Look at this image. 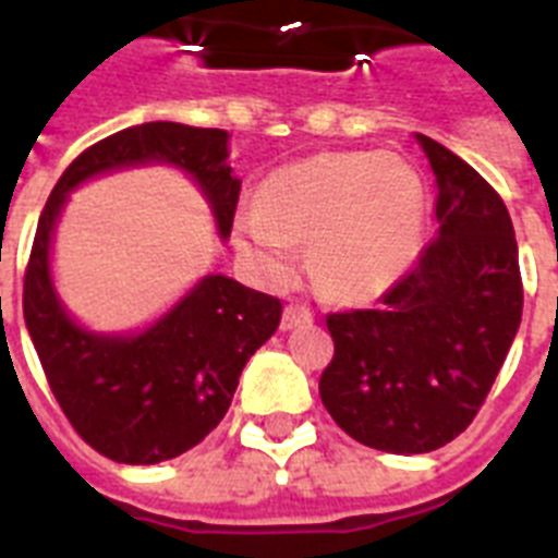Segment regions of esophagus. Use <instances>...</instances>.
I'll list each match as a JSON object with an SVG mask.
<instances>
[{"instance_id":"34e87169","label":"esophagus","mask_w":558,"mask_h":558,"mask_svg":"<svg viewBox=\"0 0 558 558\" xmlns=\"http://www.w3.org/2000/svg\"><path fill=\"white\" fill-rule=\"evenodd\" d=\"M312 323H314L312 308L298 306V303H292V306L283 308V319H280V328H283V331H292V328L312 326Z\"/></svg>"}]
</instances>
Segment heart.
Instances as JSON below:
<instances>
[{
    "instance_id": "obj_1",
    "label": "heart",
    "mask_w": 558,
    "mask_h": 558,
    "mask_svg": "<svg viewBox=\"0 0 558 558\" xmlns=\"http://www.w3.org/2000/svg\"><path fill=\"white\" fill-rule=\"evenodd\" d=\"M424 185L396 154L326 151L264 179L258 202L232 216V241L264 283L298 272L308 244L317 286L342 303H371L410 272L421 246Z\"/></svg>"
}]
</instances>
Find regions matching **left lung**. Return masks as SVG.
I'll return each mask as SVG.
<instances>
[{"mask_svg": "<svg viewBox=\"0 0 558 558\" xmlns=\"http://www.w3.org/2000/svg\"><path fill=\"white\" fill-rule=\"evenodd\" d=\"M435 173L438 232L379 308L328 314L319 399L353 440L393 454L447 447L481 410L522 319L520 252L502 198L415 134Z\"/></svg>", "mask_w": 558, "mask_h": 558, "instance_id": "8db88e82", "label": "left lung"}]
</instances>
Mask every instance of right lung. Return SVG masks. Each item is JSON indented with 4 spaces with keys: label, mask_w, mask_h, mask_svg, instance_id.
Listing matches in <instances>:
<instances>
[{
    "label": "right lung",
    "mask_w": 558,
    "mask_h": 558,
    "mask_svg": "<svg viewBox=\"0 0 558 558\" xmlns=\"http://www.w3.org/2000/svg\"><path fill=\"white\" fill-rule=\"evenodd\" d=\"M165 165L205 198L230 239L241 179L225 129L154 120L86 148L58 179L38 219L24 275V326L52 396L77 435L106 458L151 466L187 452L219 426L250 356L280 326L278 298L227 275H205L137 331H98L66 308L52 275V244L70 193L98 177Z\"/></svg>",
    "instance_id": "add662e5"
}]
</instances>
